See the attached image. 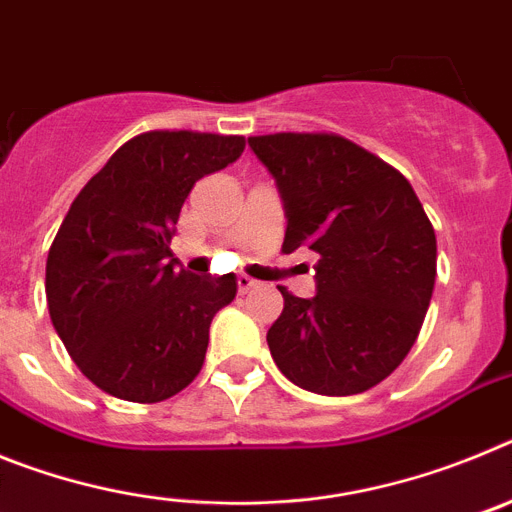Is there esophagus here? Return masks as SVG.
<instances>
[{
  "label": "esophagus",
  "mask_w": 512,
  "mask_h": 512,
  "mask_svg": "<svg viewBox=\"0 0 512 512\" xmlns=\"http://www.w3.org/2000/svg\"><path fill=\"white\" fill-rule=\"evenodd\" d=\"M253 287H259V282H256V279H251L248 274H238V289H241V292H248V289H253Z\"/></svg>",
  "instance_id": "1"
}]
</instances>
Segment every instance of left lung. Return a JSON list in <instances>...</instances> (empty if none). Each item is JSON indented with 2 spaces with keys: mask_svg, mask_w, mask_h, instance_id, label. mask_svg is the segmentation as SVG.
Returning a JSON list of instances; mask_svg holds the SVG:
<instances>
[{
  "mask_svg": "<svg viewBox=\"0 0 512 512\" xmlns=\"http://www.w3.org/2000/svg\"><path fill=\"white\" fill-rule=\"evenodd\" d=\"M287 210L282 251L318 253L310 300L279 287L266 333L279 372L318 395H359L413 348L436 284V233L395 166L336 133L253 135Z\"/></svg>",
  "mask_w": 512,
  "mask_h": 512,
  "instance_id": "8db88e82",
  "label": "left lung"
}]
</instances>
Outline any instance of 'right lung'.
Here are the masks:
<instances>
[{"mask_svg": "<svg viewBox=\"0 0 512 512\" xmlns=\"http://www.w3.org/2000/svg\"><path fill=\"white\" fill-rule=\"evenodd\" d=\"M243 148V135L148 130L71 202L48 251L45 297L74 364L107 395L161 402L200 374L212 318L238 284L176 269L169 243L197 179Z\"/></svg>", "mask_w": 512, "mask_h": 512, "instance_id": "right-lung-1", "label": "right lung"}]
</instances>
